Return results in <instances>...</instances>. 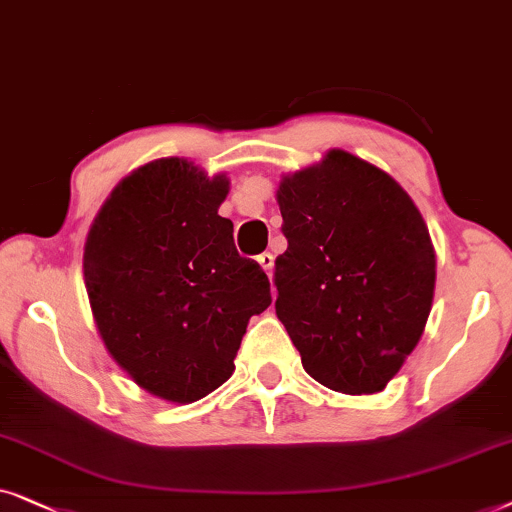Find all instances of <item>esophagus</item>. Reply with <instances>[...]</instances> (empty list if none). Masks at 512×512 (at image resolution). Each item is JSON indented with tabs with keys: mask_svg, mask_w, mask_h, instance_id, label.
I'll return each mask as SVG.
<instances>
[{
	"mask_svg": "<svg viewBox=\"0 0 512 512\" xmlns=\"http://www.w3.org/2000/svg\"><path fill=\"white\" fill-rule=\"evenodd\" d=\"M257 262H260V267L267 271V276L274 274V255H271V252H262V255L257 257Z\"/></svg>",
	"mask_w": 512,
	"mask_h": 512,
	"instance_id": "obj_1",
	"label": "esophagus"
}]
</instances>
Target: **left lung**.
I'll return each mask as SVG.
<instances>
[{
	"label": "left lung",
	"instance_id": "obj_1",
	"mask_svg": "<svg viewBox=\"0 0 512 512\" xmlns=\"http://www.w3.org/2000/svg\"><path fill=\"white\" fill-rule=\"evenodd\" d=\"M288 250L276 257V316L304 370L332 391H384L433 306L435 250L410 194L386 170L330 149L283 175Z\"/></svg>",
	"mask_w": 512,
	"mask_h": 512
}]
</instances>
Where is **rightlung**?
<instances>
[{"label":"right lung","mask_w":512,"mask_h":512,"mask_svg":"<svg viewBox=\"0 0 512 512\" xmlns=\"http://www.w3.org/2000/svg\"><path fill=\"white\" fill-rule=\"evenodd\" d=\"M229 177L168 156L126 175L88 229L84 283L102 344L140 388L168 403L206 398L234 372L269 278L236 252L217 215Z\"/></svg>","instance_id":"right-lung-1"}]
</instances>
